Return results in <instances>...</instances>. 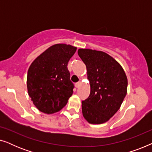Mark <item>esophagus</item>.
<instances>
[{"instance_id":"1","label":"esophagus","mask_w":152,"mask_h":152,"mask_svg":"<svg viewBox=\"0 0 152 152\" xmlns=\"http://www.w3.org/2000/svg\"><path fill=\"white\" fill-rule=\"evenodd\" d=\"M80 84H81V82H77L76 84H75V86H76V88H79V86H80Z\"/></svg>"}]
</instances>
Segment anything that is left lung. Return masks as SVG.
I'll list each match as a JSON object with an SVG mask.
<instances>
[{
  "label": "left lung",
  "instance_id": "obj_1",
  "mask_svg": "<svg viewBox=\"0 0 152 152\" xmlns=\"http://www.w3.org/2000/svg\"><path fill=\"white\" fill-rule=\"evenodd\" d=\"M90 82L91 93L82 102V113L91 124L107 122L120 109L126 95L127 78L113 57L102 51L79 49Z\"/></svg>",
  "mask_w": 152,
  "mask_h": 152
}]
</instances>
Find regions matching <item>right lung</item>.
Segmentation results:
<instances>
[{
  "mask_svg": "<svg viewBox=\"0 0 152 152\" xmlns=\"http://www.w3.org/2000/svg\"><path fill=\"white\" fill-rule=\"evenodd\" d=\"M77 48L64 43L53 45L31 64L27 76L29 96L39 111L47 114L65 107L73 93L67 66Z\"/></svg>",
  "mask_w": 152,
  "mask_h": 152,
  "instance_id": "right-lung-1",
  "label": "right lung"
}]
</instances>
